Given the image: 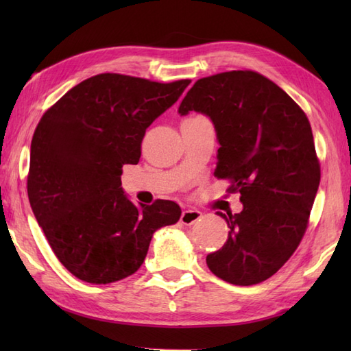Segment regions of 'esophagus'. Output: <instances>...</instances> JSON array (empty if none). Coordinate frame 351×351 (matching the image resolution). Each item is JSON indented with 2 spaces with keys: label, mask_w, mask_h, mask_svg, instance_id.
I'll list each match as a JSON object with an SVG mask.
<instances>
[{
  "label": "esophagus",
  "mask_w": 351,
  "mask_h": 351,
  "mask_svg": "<svg viewBox=\"0 0 351 351\" xmlns=\"http://www.w3.org/2000/svg\"><path fill=\"white\" fill-rule=\"evenodd\" d=\"M200 217H202V213L197 210H184L181 214V223L185 226H191L197 223Z\"/></svg>",
  "instance_id": "34e87169"
}]
</instances>
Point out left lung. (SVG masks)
I'll list each match as a JSON object with an SVG mask.
<instances>
[{"label": "left lung", "instance_id": "8db88e82", "mask_svg": "<svg viewBox=\"0 0 351 351\" xmlns=\"http://www.w3.org/2000/svg\"><path fill=\"white\" fill-rule=\"evenodd\" d=\"M211 119L219 140L214 175L240 191L243 211L217 213L229 235L206 265L234 285L264 282L299 247L319 185V162L304 111L273 81L253 71L197 80L181 116Z\"/></svg>", "mask_w": 351, "mask_h": 351}]
</instances>
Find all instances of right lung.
I'll return each mask as SVG.
<instances>
[{
	"mask_svg": "<svg viewBox=\"0 0 351 351\" xmlns=\"http://www.w3.org/2000/svg\"><path fill=\"white\" fill-rule=\"evenodd\" d=\"M189 84L99 73L42 116L29 152L28 199L52 252L75 278H128L143 264L155 230L180 220L171 200L134 205L121 175L123 164L138 162L147 126Z\"/></svg>",
	"mask_w": 351,
	"mask_h": 351,
	"instance_id": "1",
	"label": "right lung"
}]
</instances>
